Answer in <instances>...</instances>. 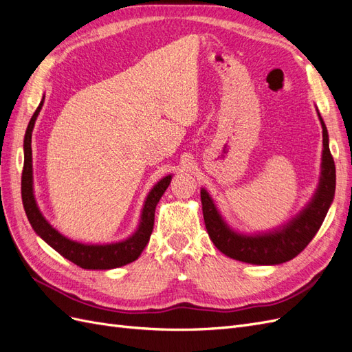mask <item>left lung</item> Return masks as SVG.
Wrapping results in <instances>:
<instances>
[{
  "label": "left lung",
  "mask_w": 352,
  "mask_h": 352,
  "mask_svg": "<svg viewBox=\"0 0 352 352\" xmlns=\"http://www.w3.org/2000/svg\"><path fill=\"white\" fill-rule=\"evenodd\" d=\"M323 127V163L322 177L317 194L300 216L287 223L280 230L261 236H242L232 232L221 220L214 204L201 189L202 214L206 229L216 248L233 260L251 264H280L295 258L313 241L327 214L330 202L335 195V162L329 150L327 129L322 116L318 114Z\"/></svg>",
  "instance_id": "left-lung-1"
}]
</instances>
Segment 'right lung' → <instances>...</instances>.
<instances>
[{
    "label": "right lung",
    "mask_w": 352,
    "mask_h": 352,
    "mask_svg": "<svg viewBox=\"0 0 352 352\" xmlns=\"http://www.w3.org/2000/svg\"><path fill=\"white\" fill-rule=\"evenodd\" d=\"M42 104H44V98H42L36 111L32 116V119L28 124L23 145L25 163L22 172V199L26 216L30 221L32 228H34V230L48 245H51L58 254H61L63 257L79 265L82 269L109 270L122 267L124 264L135 261L144 251L148 241H150L154 228V212L157 202L170 185L172 176H166L153 188L150 195H148L145 201L140 229H138L135 232V235H132L129 239L110 245H83L65 238L50 225L44 219V216L41 214L34 198V189H32V131H34V124L42 109Z\"/></svg>",
    "instance_id": "obj_1"
}]
</instances>
